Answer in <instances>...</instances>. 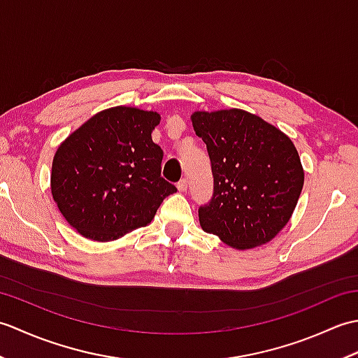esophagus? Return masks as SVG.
Returning <instances> with one entry per match:
<instances>
[{
  "label": "esophagus",
  "instance_id": "1",
  "mask_svg": "<svg viewBox=\"0 0 358 358\" xmlns=\"http://www.w3.org/2000/svg\"><path fill=\"white\" fill-rule=\"evenodd\" d=\"M177 187H178V191H181V192H186V191H187V178L180 180V181H178V185H177Z\"/></svg>",
  "mask_w": 358,
  "mask_h": 358
}]
</instances>
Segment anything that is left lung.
<instances>
[{
	"mask_svg": "<svg viewBox=\"0 0 358 358\" xmlns=\"http://www.w3.org/2000/svg\"><path fill=\"white\" fill-rule=\"evenodd\" d=\"M191 118L214 175L212 199L199 209L203 231L241 250L271 241L292 217L305 183L294 143L241 109L194 112Z\"/></svg>",
	"mask_w": 358,
	"mask_h": 358,
	"instance_id": "8db88e82",
	"label": "left lung"
}]
</instances>
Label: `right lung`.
Listing matches in <instances>:
<instances>
[{
    "label": "right lung",
    "mask_w": 358,
    "mask_h": 358,
    "mask_svg": "<svg viewBox=\"0 0 358 358\" xmlns=\"http://www.w3.org/2000/svg\"><path fill=\"white\" fill-rule=\"evenodd\" d=\"M159 113L117 106L95 113L59 144L52 196L83 237L112 241L146 226L177 187L162 177V148L152 141Z\"/></svg>",
    "instance_id": "obj_1"
}]
</instances>
